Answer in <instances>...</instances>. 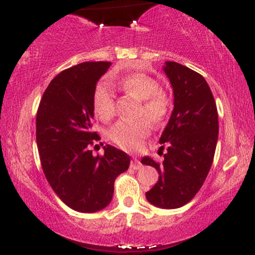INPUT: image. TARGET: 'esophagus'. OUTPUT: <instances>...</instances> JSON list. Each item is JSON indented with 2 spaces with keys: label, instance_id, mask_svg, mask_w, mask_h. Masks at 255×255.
I'll use <instances>...</instances> for the list:
<instances>
[{
  "label": "esophagus",
  "instance_id": "34e87169",
  "mask_svg": "<svg viewBox=\"0 0 255 255\" xmlns=\"http://www.w3.org/2000/svg\"><path fill=\"white\" fill-rule=\"evenodd\" d=\"M142 165H141V162L139 161L138 159H133L131 161V168H133V169H139L140 168Z\"/></svg>",
  "mask_w": 255,
  "mask_h": 255
}]
</instances>
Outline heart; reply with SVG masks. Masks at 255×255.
<instances>
[{
	"label": "heart",
	"instance_id": "obj_1",
	"mask_svg": "<svg viewBox=\"0 0 255 255\" xmlns=\"http://www.w3.org/2000/svg\"><path fill=\"white\" fill-rule=\"evenodd\" d=\"M120 88L141 101L140 115H144L151 124H161L168 116L170 101L160 90L159 83L154 79L144 74L128 75L120 81ZM93 107L96 116L101 120H109L114 116L115 95L106 83H99L94 90ZM147 121H120L109 128L108 135L121 148L133 151L147 137L149 131Z\"/></svg>",
	"mask_w": 255,
	"mask_h": 255
}]
</instances>
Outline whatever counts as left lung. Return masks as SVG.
<instances>
[{
  "instance_id": "1",
  "label": "left lung",
  "mask_w": 255,
  "mask_h": 255,
  "mask_svg": "<svg viewBox=\"0 0 255 255\" xmlns=\"http://www.w3.org/2000/svg\"><path fill=\"white\" fill-rule=\"evenodd\" d=\"M163 71L174 93L172 116L159 140L166 142L167 153L162 162L145 156L141 163L159 173L158 182L146 193L147 201L162 209H176L193 200L207 179L217 145L218 114L201 74L174 61H166Z\"/></svg>"
}]
</instances>
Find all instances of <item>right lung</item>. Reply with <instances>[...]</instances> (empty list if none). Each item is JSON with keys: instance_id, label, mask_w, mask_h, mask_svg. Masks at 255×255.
<instances>
[{"instance_id": "right-lung-1", "label": "right lung", "mask_w": 255, "mask_h": 255, "mask_svg": "<svg viewBox=\"0 0 255 255\" xmlns=\"http://www.w3.org/2000/svg\"><path fill=\"white\" fill-rule=\"evenodd\" d=\"M111 62H82L50 82L37 111L36 139L45 177L73 210L96 212L111 202L114 183L130 165V156L114 146L93 155L100 140L92 130L93 95Z\"/></svg>"}]
</instances>
